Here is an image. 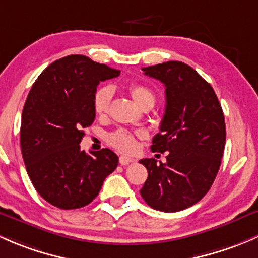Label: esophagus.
Instances as JSON below:
<instances>
[{
	"label": "esophagus",
	"instance_id": "esophagus-1",
	"mask_svg": "<svg viewBox=\"0 0 258 258\" xmlns=\"http://www.w3.org/2000/svg\"><path fill=\"white\" fill-rule=\"evenodd\" d=\"M133 159L132 158H128V156H124L121 155L120 158H119V163H120V165H128V164L133 163Z\"/></svg>",
	"mask_w": 258,
	"mask_h": 258
}]
</instances>
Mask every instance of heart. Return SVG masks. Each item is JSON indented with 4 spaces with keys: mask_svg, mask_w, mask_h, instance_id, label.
<instances>
[{
    "mask_svg": "<svg viewBox=\"0 0 258 258\" xmlns=\"http://www.w3.org/2000/svg\"><path fill=\"white\" fill-rule=\"evenodd\" d=\"M129 93L134 102L140 108H151L155 104V95L143 84H130ZM113 88L110 86L99 87L93 94V110L98 116H104L108 113L113 98ZM143 132H130L126 129H118L108 135V143L121 153L130 154L137 149V138L143 137Z\"/></svg>",
    "mask_w": 258,
    "mask_h": 258,
    "instance_id": "heart-1",
    "label": "heart"
}]
</instances>
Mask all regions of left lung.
Instances as JSON below:
<instances>
[{"mask_svg": "<svg viewBox=\"0 0 258 258\" xmlns=\"http://www.w3.org/2000/svg\"><path fill=\"white\" fill-rule=\"evenodd\" d=\"M143 71L165 86V113L151 151L168 156L165 164L139 161L148 170L140 195L159 211H181L214 184L226 143L224 111L212 87L190 66L169 60Z\"/></svg>", "mask_w": 258, "mask_h": 258, "instance_id": "left-lung-1", "label": "left lung"}]
</instances>
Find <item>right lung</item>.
Here are the masks:
<instances>
[{"mask_svg":"<svg viewBox=\"0 0 258 258\" xmlns=\"http://www.w3.org/2000/svg\"><path fill=\"white\" fill-rule=\"evenodd\" d=\"M120 74L86 55L72 54L49 64L28 93L21 123V150L37 192L55 208L92 203L119 159L104 148L81 150L83 129L92 125L98 84Z\"/></svg>","mask_w":258,"mask_h":258,"instance_id":"right-lung-1","label":"right lung"}]
</instances>
